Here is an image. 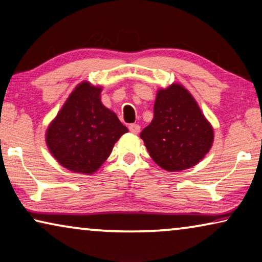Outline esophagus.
<instances>
[{
    "label": "esophagus",
    "mask_w": 262,
    "mask_h": 262,
    "mask_svg": "<svg viewBox=\"0 0 262 262\" xmlns=\"http://www.w3.org/2000/svg\"><path fill=\"white\" fill-rule=\"evenodd\" d=\"M128 130H130L131 134L137 135L139 134V131H141V126H139L138 124H131L130 126H128Z\"/></svg>",
    "instance_id": "34e87169"
}]
</instances>
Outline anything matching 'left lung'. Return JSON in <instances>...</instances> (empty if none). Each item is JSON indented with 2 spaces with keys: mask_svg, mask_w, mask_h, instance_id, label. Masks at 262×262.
Returning <instances> with one entry per match:
<instances>
[{
  "mask_svg": "<svg viewBox=\"0 0 262 262\" xmlns=\"http://www.w3.org/2000/svg\"><path fill=\"white\" fill-rule=\"evenodd\" d=\"M141 138L155 163L168 171H181L205 157L214 134L191 93L171 83L157 91L154 118Z\"/></svg>",
  "mask_w": 262,
  "mask_h": 262,
  "instance_id": "1",
  "label": "left lung"
}]
</instances>
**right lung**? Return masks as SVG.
Segmentation results:
<instances>
[{"label":"right lung","instance_id":"add662e5","mask_svg":"<svg viewBox=\"0 0 262 262\" xmlns=\"http://www.w3.org/2000/svg\"><path fill=\"white\" fill-rule=\"evenodd\" d=\"M101 92V85L81 82L46 130L45 141L51 155L74 173H95L118 139L128 131L117 114L103 106Z\"/></svg>","mask_w":262,"mask_h":262}]
</instances>
